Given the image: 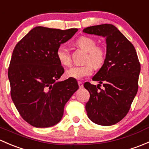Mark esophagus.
<instances>
[{"mask_svg":"<svg viewBox=\"0 0 149 149\" xmlns=\"http://www.w3.org/2000/svg\"><path fill=\"white\" fill-rule=\"evenodd\" d=\"M78 84H79V88H82L84 87V85L83 84H82V82L81 81H78Z\"/></svg>","mask_w":149,"mask_h":149,"instance_id":"34e87169","label":"esophagus"}]
</instances>
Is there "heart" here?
I'll return each instance as SVG.
<instances>
[{"label": "heart", "mask_w": 149, "mask_h": 149, "mask_svg": "<svg viewBox=\"0 0 149 149\" xmlns=\"http://www.w3.org/2000/svg\"><path fill=\"white\" fill-rule=\"evenodd\" d=\"M76 45L88 52L86 62L88 63L81 66H73L65 72L67 77L75 79H82L86 76H90L92 73L93 66L99 68L103 65L106 58V52L102 47H97V42L91 37L82 36L76 42ZM56 56L61 65L69 66L71 63L70 52L64 46H60L57 49Z\"/></svg>", "instance_id": "heart-1"}]
</instances>
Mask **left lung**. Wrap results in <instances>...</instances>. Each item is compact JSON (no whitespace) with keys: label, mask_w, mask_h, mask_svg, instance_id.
I'll use <instances>...</instances> for the list:
<instances>
[{"label":"left lung","mask_w":149,"mask_h":149,"mask_svg":"<svg viewBox=\"0 0 149 149\" xmlns=\"http://www.w3.org/2000/svg\"><path fill=\"white\" fill-rule=\"evenodd\" d=\"M83 31L104 37L107 45L104 63L92 78L99 84L86 82L84 85L90 94L86 104L87 116L97 125H112L125 117L137 94L141 71L137 53L114 25H96ZM102 83L103 90L99 87Z\"/></svg>","instance_id":"8db88e82"}]
</instances>
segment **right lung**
<instances>
[{"mask_svg":"<svg viewBox=\"0 0 149 149\" xmlns=\"http://www.w3.org/2000/svg\"><path fill=\"white\" fill-rule=\"evenodd\" d=\"M77 31L36 26L13 49L8 72L10 96L22 118L34 127L59 123L65 104L79 88L75 79L57 81L64 73L57 49Z\"/></svg>","mask_w":149,"mask_h":149,"instance_id":"add662e5","label":"right lung"}]
</instances>
